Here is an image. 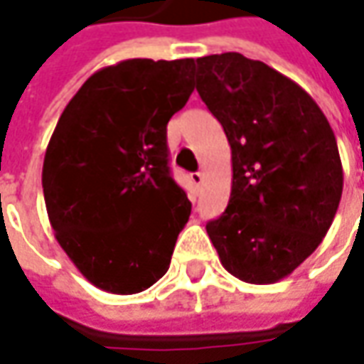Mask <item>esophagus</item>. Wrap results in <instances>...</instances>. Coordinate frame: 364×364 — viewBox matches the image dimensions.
<instances>
[{
    "label": "esophagus",
    "mask_w": 364,
    "mask_h": 364,
    "mask_svg": "<svg viewBox=\"0 0 364 364\" xmlns=\"http://www.w3.org/2000/svg\"><path fill=\"white\" fill-rule=\"evenodd\" d=\"M204 180L203 172H196V174H192V182H194V186H200Z\"/></svg>",
    "instance_id": "34e87169"
}]
</instances>
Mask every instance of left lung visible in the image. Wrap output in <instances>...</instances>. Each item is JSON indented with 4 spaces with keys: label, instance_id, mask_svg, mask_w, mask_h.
I'll return each mask as SVG.
<instances>
[{
    "label": "left lung",
    "instance_id": "left-lung-1",
    "mask_svg": "<svg viewBox=\"0 0 364 364\" xmlns=\"http://www.w3.org/2000/svg\"><path fill=\"white\" fill-rule=\"evenodd\" d=\"M196 91L231 146L232 186L206 232L227 272L275 284L326 237L343 196L336 137L316 101L239 52L196 58Z\"/></svg>",
    "mask_w": 364,
    "mask_h": 364
}]
</instances>
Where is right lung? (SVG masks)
Masks as SVG:
<instances>
[{
  "instance_id": "obj_1",
  "label": "right lung",
  "mask_w": 364,
  "mask_h": 364,
  "mask_svg": "<svg viewBox=\"0 0 364 364\" xmlns=\"http://www.w3.org/2000/svg\"><path fill=\"white\" fill-rule=\"evenodd\" d=\"M194 58H132L105 66L64 107L42 188L54 237L92 286L139 294L170 267L188 223L170 176L166 127L186 105Z\"/></svg>"
}]
</instances>
